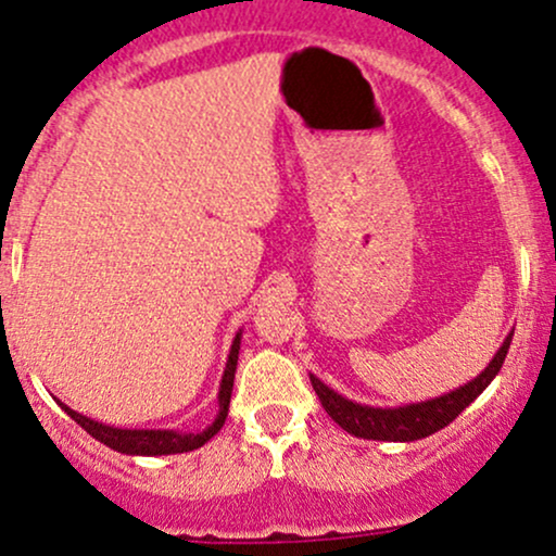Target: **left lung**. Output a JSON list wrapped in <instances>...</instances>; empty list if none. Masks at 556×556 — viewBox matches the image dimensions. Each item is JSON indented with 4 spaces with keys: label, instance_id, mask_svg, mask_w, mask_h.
Segmentation results:
<instances>
[{
    "label": "left lung",
    "instance_id": "obj_1",
    "mask_svg": "<svg viewBox=\"0 0 556 556\" xmlns=\"http://www.w3.org/2000/svg\"><path fill=\"white\" fill-rule=\"evenodd\" d=\"M513 333L504 339V344L498 346L494 359L485 365V370H480V376L467 380L459 389L448 391L435 399H426V402L404 404V407H370V404L352 402V399L336 394L333 389H328L320 378H315L309 372L312 389L320 396V404L326 407L330 420L339 422L346 433L357 435V439H370V441H417L426 439V435L435 433V430L446 428L454 417H459L465 407H470L476 399L483 394L485 386L491 383L502 370L504 357H507L509 344H513Z\"/></svg>",
    "mask_w": 556,
    "mask_h": 556
}]
</instances>
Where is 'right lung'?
I'll return each mask as SVG.
<instances>
[{"instance_id": "obj_1", "label": "right lung", "mask_w": 556, "mask_h": 556, "mask_svg": "<svg viewBox=\"0 0 556 556\" xmlns=\"http://www.w3.org/2000/svg\"><path fill=\"white\" fill-rule=\"evenodd\" d=\"M239 349H241V330L233 336V344H230V354L226 362V370H223L220 391H217V415L207 428L199 430V433H186V430H143V428H115L104 426V422L91 420V417L76 413L67 404L58 402L73 420L78 422L86 433L93 435L99 444L115 448L121 454H130V457H162V454H184L194 452V448L204 446L217 430L223 428L228 417V404H230V391H233V378H236V365H239Z\"/></svg>"}]
</instances>
